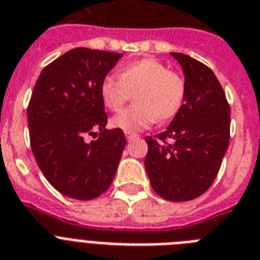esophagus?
Wrapping results in <instances>:
<instances>
[{
    "instance_id": "obj_1",
    "label": "esophagus",
    "mask_w": 260,
    "mask_h": 260,
    "mask_svg": "<svg viewBox=\"0 0 260 260\" xmlns=\"http://www.w3.org/2000/svg\"><path fill=\"white\" fill-rule=\"evenodd\" d=\"M125 136H126V140L128 141H132V140H135V139H137V135H135V134H125Z\"/></svg>"
}]
</instances>
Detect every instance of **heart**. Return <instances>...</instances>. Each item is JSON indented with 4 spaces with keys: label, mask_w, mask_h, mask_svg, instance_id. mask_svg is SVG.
<instances>
[{
    "label": "heart",
    "mask_w": 260,
    "mask_h": 260,
    "mask_svg": "<svg viewBox=\"0 0 260 260\" xmlns=\"http://www.w3.org/2000/svg\"><path fill=\"white\" fill-rule=\"evenodd\" d=\"M132 93L136 106L126 108L112 119V125L125 134H137L152 124L173 119L184 106L186 82L184 76L152 58L126 63L119 78L106 76L100 95L108 110L119 112Z\"/></svg>",
    "instance_id": "obj_1"
}]
</instances>
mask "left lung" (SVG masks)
Instances as JSON below:
<instances>
[{
    "mask_svg": "<svg viewBox=\"0 0 260 260\" xmlns=\"http://www.w3.org/2000/svg\"><path fill=\"white\" fill-rule=\"evenodd\" d=\"M171 54L184 71L186 98L167 129L145 137L144 165L160 197L184 202L204 194L217 177L230 141V106L208 66L185 54Z\"/></svg>",
    "mask_w": 260,
    "mask_h": 260,
    "instance_id": "1",
    "label": "left lung"
}]
</instances>
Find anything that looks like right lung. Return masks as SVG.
Segmentation results:
<instances>
[{"instance_id":"1","label":"right lung","mask_w":260,"mask_h":260,"mask_svg":"<svg viewBox=\"0 0 260 260\" xmlns=\"http://www.w3.org/2000/svg\"><path fill=\"white\" fill-rule=\"evenodd\" d=\"M121 56L76 47L47 64L32 89L27 107L32 154L46 180L66 197H99L116 174L126 140L119 128L106 129L100 86ZM87 136L98 139L87 143Z\"/></svg>"}]
</instances>
